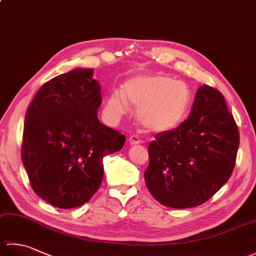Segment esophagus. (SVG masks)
<instances>
[{
	"mask_svg": "<svg viewBox=\"0 0 256 256\" xmlns=\"http://www.w3.org/2000/svg\"><path fill=\"white\" fill-rule=\"evenodd\" d=\"M128 143L131 144V145H138V144L142 143V140H140V138L138 136V135H132V136L128 138Z\"/></svg>",
	"mask_w": 256,
	"mask_h": 256,
	"instance_id": "1",
	"label": "esophagus"
}]
</instances>
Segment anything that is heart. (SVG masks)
<instances>
[{"label":"heart","mask_w":256,"mask_h":256,"mask_svg":"<svg viewBox=\"0 0 256 256\" xmlns=\"http://www.w3.org/2000/svg\"><path fill=\"white\" fill-rule=\"evenodd\" d=\"M194 96L184 81L164 74H138L125 81L123 92L114 90L108 99V112L120 116L128 103L138 108V123L152 133H168L186 121Z\"/></svg>","instance_id":"obj_1"}]
</instances>
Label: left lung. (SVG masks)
Listing matches in <instances>:
<instances>
[{
    "instance_id": "1",
    "label": "left lung",
    "mask_w": 256,
    "mask_h": 256,
    "mask_svg": "<svg viewBox=\"0 0 256 256\" xmlns=\"http://www.w3.org/2000/svg\"><path fill=\"white\" fill-rule=\"evenodd\" d=\"M238 143L236 123L224 96L201 86L186 121L172 132L156 134L150 143L146 187L170 208L202 204L230 178Z\"/></svg>"
}]
</instances>
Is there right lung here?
I'll use <instances>...</instances> for the list:
<instances>
[{"label":"right lung","mask_w":256,"mask_h":256,"mask_svg":"<svg viewBox=\"0 0 256 256\" xmlns=\"http://www.w3.org/2000/svg\"><path fill=\"white\" fill-rule=\"evenodd\" d=\"M94 69L77 68L40 86L27 108L22 160L32 190L60 209L88 202L103 178V157L125 135L98 118L101 88Z\"/></svg>","instance_id":"right-lung-1"}]
</instances>
